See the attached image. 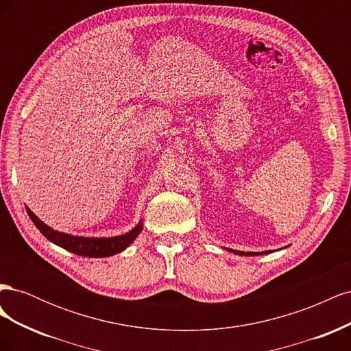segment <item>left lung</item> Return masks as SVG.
<instances>
[{"mask_svg":"<svg viewBox=\"0 0 351 351\" xmlns=\"http://www.w3.org/2000/svg\"><path fill=\"white\" fill-rule=\"evenodd\" d=\"M230 252H234L236 254H241V256H244V254H246V256H256V254H267V253H269V252H261V253H256V252H240V250H232V249H228Z\"/></svg>","mask_w":351,"mask_h":351,"instance_id":"8db88e82","label":"left lung"}]
</instances>
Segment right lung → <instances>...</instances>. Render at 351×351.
<instances>
[{
  "mask_svg": "<svg viewBox=\"0 0 351 351\" xmlns=\"http://www.w3.org/2000/svg\"><path fill=\"white\" fill-rule=\"evenodd\" d=\"M26 209H27L29 218L34 221L36 228L49 241L56 243L57 246H61L62 249H66L74 254H79V256L105 258V256H111V254H115L119 252H123L137 236L141 234V231L143 228L142 222H141L139 226L134 227L132 231L125 232V234H123V236L108 237V239L77 237V236H70V234H64V232L52 230L51 227L44 224V222H42L29 208H26Z\"/></svg>",
  "mask_w": 351,
  "mask_h": 351,
  "instance_id": "add662e5",
  "label": "right lung"
}]
</instances>
